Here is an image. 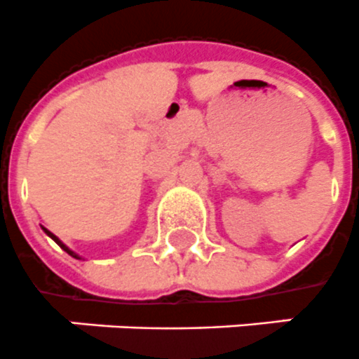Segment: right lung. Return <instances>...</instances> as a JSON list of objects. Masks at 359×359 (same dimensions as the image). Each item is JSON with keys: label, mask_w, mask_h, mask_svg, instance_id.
Segmentation results:
<instances>
[{"label": "right lung", "mask_w": 359, "mask_h": 359, "mask_svg": "<svg viewBox=\"0 0 359 359\" xmlns=\"http://www.w3.org/2000/svg\"><path fill=\"white\" fill-rule=\"evenodd\" d=\"M42 229H44V233H46V235H48V237H51V239L55 241L57 245L61 246V248H62V250H65V252H66V254H70V256H72V257H76V259H83V257H81V256H77L76 252H74V250H70V248H68V246H66V245H65V243H62V241H61V239H59V237H57V235H53V233H51L50 229H46V228H44V226H42Z\"/></svg>", "instance_id": "1"}]
</instances>
